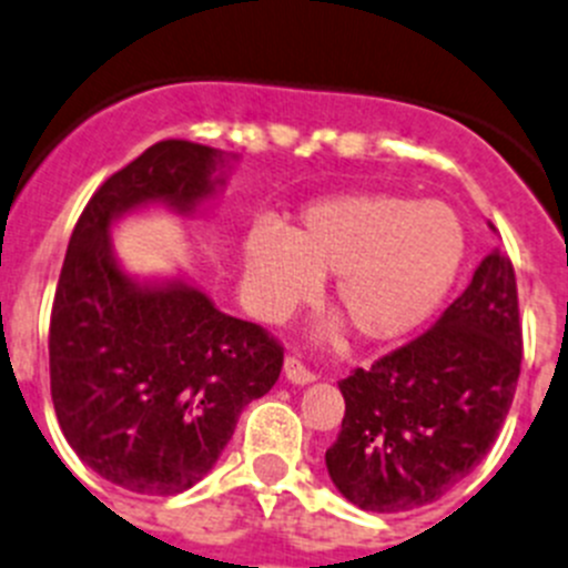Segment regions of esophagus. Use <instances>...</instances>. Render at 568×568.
I'll return each instance as SVG.
<instances>
[{
  "label": "esophagus",
  "instance_id": "1",
  "mask_svg": "<svg viewBox=\"0 0 568 568\" xmlns=\"http://www.w3.org/2000/svg\"><path fill=\"white\" fill-rule=\"evenodd\" d=\"M283 373H285V378L291 381V384H311V381L316 378V375L311 373V369L305 367V364H302L300 358H294V356H288V358H285V364H283Z\"/></svg>",
  "mask_w": 568,
  "mask_h": 568
}]
</instances>
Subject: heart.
<instances>
[{
	"label": "heart",
	"mask_w": 568,
	"mask_h": 568,
	"mask_svg": "<svg viewBox=\"0 0 568 568\" xmlns=\"http://www.w3.org/2000/svg\"><path fill=\"white\" fill-rule=\"evenodd\" d=\"M465 257V226L445 201L356 193L320 201L288 235L254 230L246 285L260 320L280 322L336 277V308L364 338L415 331L452 291Z\"/></svg>",
	"instance_id": "obj_1"
}]
</instances>
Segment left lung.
<instances>
[{
    "label": "left lung",
    "instance_id": "8db88e82",
    "mask_svg": "<svg viewBox=\"0 0 568 568\" xmlns=\"http://www.w3.org/2000/svg\"><path fill=\"white\" fill-rule=\"evenodd\" d=\"M521 347L516 268L493 248L428 331L338 381L342 432L325 454L338 493L404 513L457 487L505 426Z\"/></svg>",
    "mask_w": 568,
    "mask_h": 568
}]
</instances>
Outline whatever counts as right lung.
Instances as JSON below:
<instances>
[{"instance_id":"obj_1","label":"right lung","mask_w":568,"mask_h":568,"mask_svg":"<svg viewBox=\"0 0 568 568\" xmlns=\"http://www.w3.org/2000/svg\"><path fill=\"white\" fill-rule=\"evenodd\" d=\"M221 164L224 151L199 142L148 148L94 190L58 277L50 392L61 432L89 468L142 496L193 487L283 369L266 327L221 314L187 283H134L111 254V221L151 201L190 212L224 184Z\"/></svg>"}]
</instances>
